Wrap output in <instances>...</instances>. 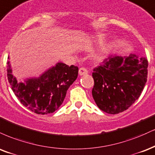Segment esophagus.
Segmentation results:
<instances>
[{
	"instance_id": "esophagus-1",
	"label": "esophagus",
	"mask_w": 155,
	"mask_h": 155,
	"mask_svg": "<svg viewBox=\"0 0 155 155\" xmlns=\"http://www.w3.org/2000/svg\"><path fill=\"white\" fill-rule=\"evenodd\" d=\"M88 74V70L85 68H84V67H81V68L79 69V74L81 76L85 75V74Z\"/></svg>"
}]
</instances>
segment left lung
<instances>
[{"label": "left lung", "instance_id": "1", "mask_svg": "<svg viewBox=\"0 0 155 155\" xmlns=\"http://www.w3.org/2000/svg\"><path fill=\"white\" fill-rule=\"evenodd\" d=\"M148 61L130 54L112 56L92 73V95L103 112L115 114L128 110L139 98L147 81Z\"/></svg>", "mask_w": 155, "mask_h": 155}]
</instances>
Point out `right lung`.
Returning a JSON list of instances; mask_svg holds the SVG:
<instances>
[{
	"mask_svg": "<svg viewBox=\"0 0 155 155\" xmlns=\"http://www.w3.org/2000/svg\"><path fill=\"white\" fill-rule=\"evenodd\" d=\"M7 64V77L14 94L24 106L39 114L53 113L59 109L78 74V67L58 62L40 77L19 83L12 74L10 61Z\"/></svg>",
	"mask_w": 155,
	"mask_h": 155,
	"instance_id": "right-lung-1",
	"label": "right lung"
}]
</instances>
